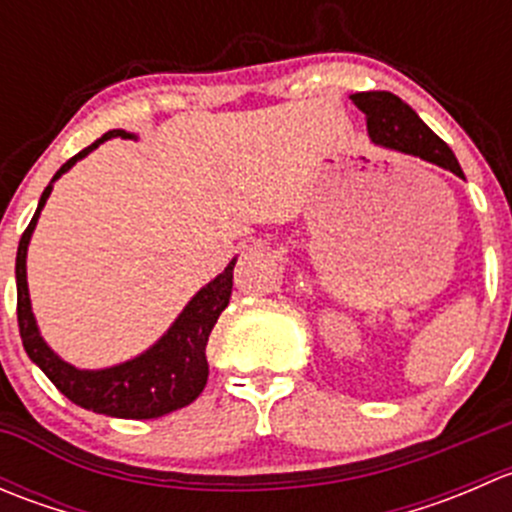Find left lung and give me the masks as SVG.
Masks as SVG:
<instances>
[{
    "label": "left lung",
    "instance_id": "8db88e82",
    "mask_svg": "<svg viewBox=\"0 0 512 512\" xmlns=\"http://www.w3.org/2000/svg\"><path fill=\"white\" fill-rule=\"evenodd\" d=\"M352 101L366 116L369 138L376 146L428 160V163L451 170L458 178H463V170L451 148L399 96L389 94V91H361L352 96Z\"/></svg>",
    "mask_w": 512,
    "mask_h": 512
}]
</instances>
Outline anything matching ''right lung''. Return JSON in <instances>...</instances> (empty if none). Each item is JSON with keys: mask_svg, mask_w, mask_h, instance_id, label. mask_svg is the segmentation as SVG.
I'll list each match as a JSON object with an SVG mask.
<instances>
[{"mask_svg": "<svg viewBox=\"0 0 512 512\" xmlns=\"http://www.w3.org/2000/svg\"><path fill=\"white\" fill-rule=\"evenodd\" d=\"M111 138H136L133 133L108 131L76 153L74 158L66 160L46 190L41 193L36 213L24 230L22 240H19L17 250V319H19V334H22V344L27 349L29 359L49 376L51 384L61 391L69 401H74L81 409H89L94 414L113 416V418H158L178 411L183 406L193 404L200 396V391L208 384V337L213 332L215 322H218L220 312L227 307L232 294V270L235 262L220 272L215 280L200 289L183 312L178 314L168 332L158 339L153 347L146 352L133 356V359L121 361V364L106 366V369H79V366L69 364L61 359L49 344L44 342L39 332V324L32 312V299H29L27 285V250L29 240L34 235L36 220H39L41 210H44L46 200H49L51 190H54V180H59L66 170L74 168L81 158L96 151L103 141Z\"/></svg>", "mask_w": 512, "mask_h": 512, "instance_id": "1", "label": "right lung"}]
</instances>
